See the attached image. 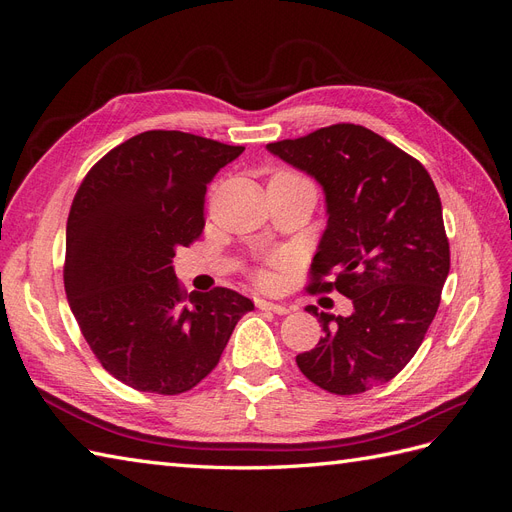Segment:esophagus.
<instances>
[{"instance_id":"34e87169","label":"esophagus","mask_w":512,"mask_h":512,"mask_svg":"<svg viewBox=\"0 0 512 512\" xmlns=\"http://www.w3.org/2000/svg\"><path fill=\"white\" fill-rule=\"evenodd\" d=\"M258 309H262V312H273L277 316H286L290 314V307L286 303H273V301H265V299H258L256 301Z\"/></svg>"}]
</instances>
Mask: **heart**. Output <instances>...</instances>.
Returning a JSON list of instances; mask_svg holds the SVG:
<instances>
[{
  "instance_id": "heart-1",
  "label": "heart",
  "mask_w": 512,
  "mask_h": 512,
  "mask_svg": "<svg viewBox=\"0 0 512 512\" xmlns=\"http://www.w3.org/2000/svg\"><path fill=\"white\" fill-rule=\"evenodd\" d=\"M260 280L262 282H269V275H260Z\"/></svg>"
}]
</instances>
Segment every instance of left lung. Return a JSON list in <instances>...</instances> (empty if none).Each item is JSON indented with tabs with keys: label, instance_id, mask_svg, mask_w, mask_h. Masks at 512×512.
<instances>
[{
	"label": "left lung",
	"instance_id": "1",
	"mask_svg": "<svg viewBox=\"0 0 512 512\" xmlns=\"http://www.w3.org/2000/svg\"><path fill=\"white\" fill-rule=\"evenodd\" d=\"M267 151L324 192L329 220L309 290L335 288L354 307L333 316L307 305L324 335L297 356L299 369L335 395L389 382L423 344L451 269L436 185L421 162L354 123L269 143ZM329 272L336 282L320 283Z\"/></svg>",
	"mask_w": 512,
	"mask_h": 512
}]
</instances>
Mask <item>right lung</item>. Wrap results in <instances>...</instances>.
I'll list each match as a JSON object with an SVG mask.
<instances>
[{
	"mask_svg": "<svg viewBox=\"0 0 512 512\" xmlns=\"http://www.w3.org/2000/svg\"><path fill=\"white\" fill-rule=\"evenodd\" d=\"M245 147L177 130L121 143L89 170L68 215L64 286L108 374L136 391L194 389L254 303L230 288L185 294L173 258L205 226L207 183Z\"/></svg>",
	"mask_w": 512,
	"mask_h": 512,
	"instance_id": "add662e5",
	"label": "right lung"
}]
</instances>
